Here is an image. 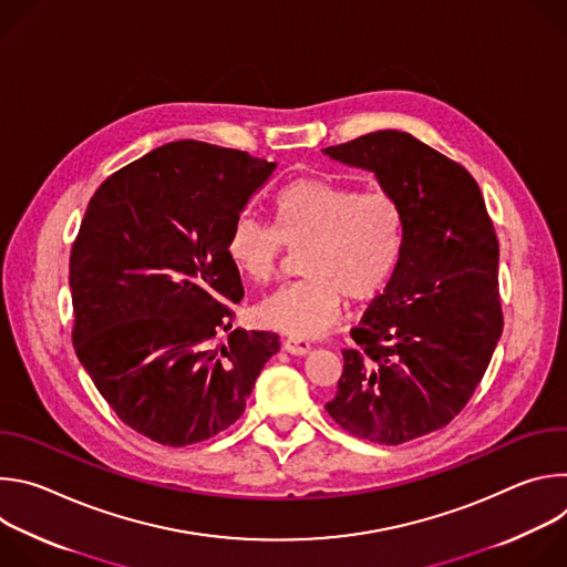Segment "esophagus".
Returning a JSON list of instances; mask_svg holds the SVG:
<instances>
[{
  "mask_svg": "<svg viewBox=\"0 0 567 567\" xmlns=\"http://www.w3.org/2000/svg\"><path fill=\"white\" fill-rule=\"evenodd\" d=\"M282 348H285L289 354H296V357H302V354H307V352L311 350L309 341H305V339H296V337H289V339H285Z\"/></svg>",
  "mask_w": 567,
  "mask_h": 567,
  "instance_id": "1",
  "label": "esophagus"
}]
</instances>
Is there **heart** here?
I'll list each match as a JSON object with an SVG mask.
<instances>
[{
  "label": "heart",
  "instance_id": "obj_1",
  "mask_svg": "<svg viewBox=\"0 0 567 567\" xmlns=\"http://www.w3.org/2000/svg\"><path fill=\"white\" fill-rule=\"evenodd\" d=\"M403 241V213L383 188L359 190L332 177H298L274 199V226L249 213L235 217L226 254L235 269L265 285L280 271L285 247L305 251V280L258 305L265 326L313 339L337 326L346 296L374 298L392 278Z\"/></svg>",
  "mask_w": 567,
  "mask_h": 567
}]
</instances>
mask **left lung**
Segmentation results:
<instances>
[{
  "mask_svg": "<svg viewBox=\"0 0 567 567\" xmlns=\"http://www.w3.org/2000/svg\"><path fill=\"white\" fill-rule=\"evenodd\" d=\"M365 168L403 213L396 269L350 332L330 417L396 446L444 429L468 403L503 334L498 237L475 179L409 132L322 150Z\"/></svg>",
  "mask_w": 567,
  "mask_h": 567,
  "instance_id": "1",
  "label": "left lung"
}]
</instances>
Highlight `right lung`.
I'll list each match as a JSON object with an SVG mask.
<instances>
[{
	"mask_svg": "<svg viewBox=\"0 0 567 567\" xmlns=\"http://www.w3.org/2000/svg\"><path fill=\"white\" fill-rule=\"evenodd\" d=\"M276 164L202 141L166 143L94 193L69 258L73 348L112 411L164 446L245 413L274 332L233 330L245 296L230 224Z\"/></svg>",
	"mask_w": 567,
	"mask_h": 567,
	"instance_id": "right-lung-1",
	"label": "right lung"
}]
</instances>
